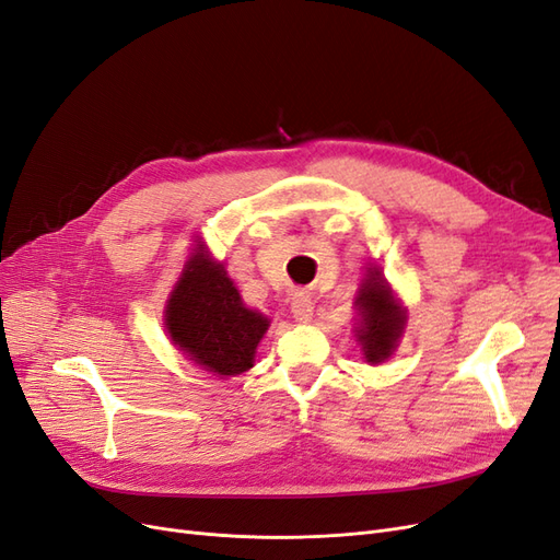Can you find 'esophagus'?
Masks as SVG:
<instances>
[{
	"mask_svg": "<svg viewBox=\"0 0 560 560\" xmlns=\"http://www.w3.org/2000/svg\"><path fill=\"white\" fill-rule=\"evenodd\" d=\"M292 315H294V319L296 322H311V317H313V301H311V296L308 294H296L294 299H292Z\"/></svg>",
	"mask_w": 560,
	"mask_h": 560,
	"instance_id": "34e87169",
	"label": "esophagus"
}]
</instances>
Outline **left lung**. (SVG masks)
Returning a JSON list of instances; mask_svg holds the SVG:
<instances>
[{
	"mask_svg": "<svg viewBox=\"0 0 560 560\" xmlns=\"http://www.w3.org/2000/svg\"><path fill=\"white\" fill-rule=\"evenodd\" d=\"M354 306L360 311L354 336H358V343L362 346L364 360L371 364L385 362L395 352L404 334L406 311L393 294V287L387 284L378 266H371L366 270Z\"/></svg>",
	"mask_w": 560,
	"mask_h": 560,
	"instance_id": "left-lung-1",
	"label": "left lung"
}]
</instances>
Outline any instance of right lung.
Segmentation results:
<instances>
[{
  "instance_id": "obj_1",
  "label": "right lung",
  "mask_w": 560,
  "mask_h": 560,
  "mask_svg": "<svg viewBox=\"0 0 560 560\" xmlns=\"http://www.w3.org/2000/svg\"><path fill=\"white\" fill-rule=\"evenodd\" d=\"M270 319L247 308L224 264L198 241L165 306V329L196 366L214 376H238L254 366V352Z\"/></svg>"
}]
</instances>
